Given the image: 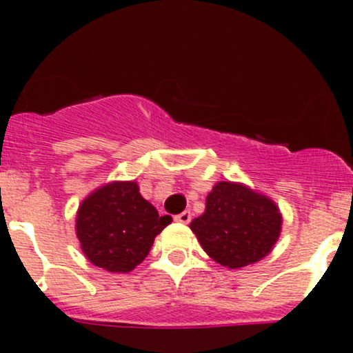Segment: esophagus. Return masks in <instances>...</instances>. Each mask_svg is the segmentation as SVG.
<instances>
[{"label": "esophagus", "mask_w": 353, "mask_h": 353, "mask_svg": "<svg viewBox=\"0 0 353 353\" xmlns=\"http://www.w3.org/2000/svg\"><path fill=\"white\" fill-rule=\"evenodd\" d=\"M190 212L189 210H184V212H181V214H177L176 217H174V221L177 222V224H189L190 222Z\"/></svg>", "instance_id": "obj_1"}]
</instances>
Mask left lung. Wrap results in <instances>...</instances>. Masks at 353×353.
Here are the masks:
<instances>
[{"instance_id":"left-lung-1","label":"left lung","mask_w":353,"mask_h":353,"mask_svg":"<svg viewBox=\"0 0 353 353\" xmlns=\"http://www.w3.org/2000/svg\"><path fill=\"white\" fill-rule=\"evenodd\" d=\"M190 230L217 264L228 269L255 264L281 237L282 214L265 194L242 182L219 181L205 197V210Z\"/></svg>"}]
</instances>
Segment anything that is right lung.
<instances>
[{
    "mask_svg": "<svg viewBox=\"0 0 353 353\" xmlns=\"http://www.w3.org/2000/svg\"><path fill=\"white\" fill-rule=\"evenodd\" d=\"M171 222L141 196L136 181H112L79 204L76 236L92 265L128 274L148 257L154 239Z\"/></svg>",
    "mask_w": 353,
    "mask_h": 353,
    "instance_id": "1",
    "label": "right lung"
}]
</instances>
